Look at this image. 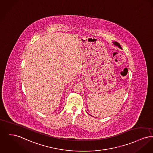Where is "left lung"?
I'll list each match as a JSON object with an SVG mask.
<instances>
[{
    "mask_svg": "<svg viewBox=\"0 0 153 153\" xmlns=\"http://www.w3.org/2000/svg\"><path fill=\"white\" fill-rule=\"evenodd\" d=\"M113 45H115L116 46H117V47H119L120 48L122 49V48H121V47L120 45L118 42H113Z\"/></svg>",
    "mask_w": 153,
    "mask_h": 153,
    "instance_id": "8db88e82",
    "label": "left lung"
}]
</instances>
